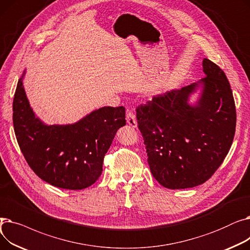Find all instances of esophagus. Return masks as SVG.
I'll use <instances>...</instances> for the list:
<instances>
[{
  "instance_id": "1",
  "label": "esophagus",
  "mask_w": 250,
  "mask_h": 250,
  "mask_svg": "<svg viewBox=\"0 0 250 250\" xmlns=\"http://www.w3.org/2000/svg\"><path fill=\"white\" fill-rule=\"evenodd\" d=\"M126 123L128 125H130L132 127H137V120H136V116L134 114V112L130 110V109H127L126 110Z\"/></svg>"
}]
</instances>
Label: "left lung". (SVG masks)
<instances>
[{"instance_id": "left-lung-1", "label": "left lung", "mask_w": 250, "mask_h": 250, "mask_svg": "<svg viewBox=\"0 0 250 250\" xmlns=\"http://www.w3.org/2000/svg\"><path fill=\"white\" fill-rule=\"evenodd\" d=\"M199 83L154 96L136 108L150 170L161 186L171 189L200 186L212 177L233 143L236 108L223 70L205 59ZM202 83L198 105L188 96Z\"/></svg>"}]
</instances>
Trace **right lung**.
Here are the masks:
<instances>
[{"label": "right lung", "instance_id": "right-lung-1", "mask_svg": "<svg viewBox=\"0 0 250 250\" xmlns=\"http://www.w3.org/2000/svg\"><path fill=\"white\" fill-rule=\"evenodd\" d=\"M22 77L13 100V125L26 162L54 187L75 190L92 186L117 129L125 125V108L102 107L74 125H45L30 108Z\"/></svg>", "mask_w": 250, "mask_h": 250}]
</instances>
